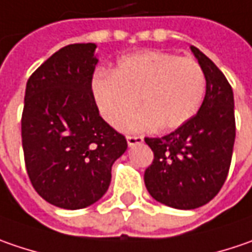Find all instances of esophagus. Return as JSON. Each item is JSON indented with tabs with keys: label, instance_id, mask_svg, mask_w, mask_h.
Segmentation results:
<instances>
[{
	"label": "esophagus",
	"instance_id": "obj_1",
	"mask_svg": "<svg viewBox=\"0 0 252 252\" xmlns=\"http://www.w3.org/2000/svg\"><path fill=\"white\" fill-rule=\"evenodd\" d=\"M127 145L129 146H136L143 143V137L142 136H127Z\"/></svg>",
	"mask_w": 252,
	"mask_h": 252
}]
</instances>
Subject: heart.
I'll list each match as a JSON object with an SVG mask.
<instances>
[{
    "mask_svg": "<svg viewBox=\"0 0 252 252\" xmlns=\"http://www.w3.org/2000/svg\"><path fill=\"white\" fill-rule=\"evenodd\" d=\"M206 75L191 58L145 51L122 58L113 73L97 72L92 92L102 116L120 127L141 103L145 112L125 125L129 130H174L198 112L206 94Z\"/></svg>",
    "mask_w": 252,
    "mask_h": 252,
    "instance_id": "1",
    "label": "heart"
}]
</instances>
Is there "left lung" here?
Listing matches in <instances>:
<instances>
[{"instance_id": "obj_1", "label": "left lung", "mask_w": 252, "mask_h": 252, "mask_svg": "<svg viewBox=\"0 0 252 252\" xmlns=\"http://www.w3.org/2000/svg\"><path fill=\"white\" fill-rule=\"evenodd\" d=\"M191 51L206 75V96L191 119L163 137H145L153 161L145 171L150 195L169 207L193 210L219 194L228 176L235 140L231 85L198 48Z\"/></svg>"}]
</instances>
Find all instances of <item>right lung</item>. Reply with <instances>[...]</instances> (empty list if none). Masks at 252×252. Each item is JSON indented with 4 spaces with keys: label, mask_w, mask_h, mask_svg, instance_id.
<instances>
[{
    "label": "right lung",
    "mask_w": 252,
    "mask_h": 252,
    "mask_svg": "<svg viewBox=\"0 0 252 252\" xmlns=\"http://www.w3.org/2000/svg\"><path fill=\"white\" fill-rule=\"evenodd\" d=\"M94 44L61 48L30 76L21 119L32 187L48 203L79 210L106 193L126 137L99 116L92 92Z\"/></svg>",
    "instance_id": "obj_1"
}]
</instances>
